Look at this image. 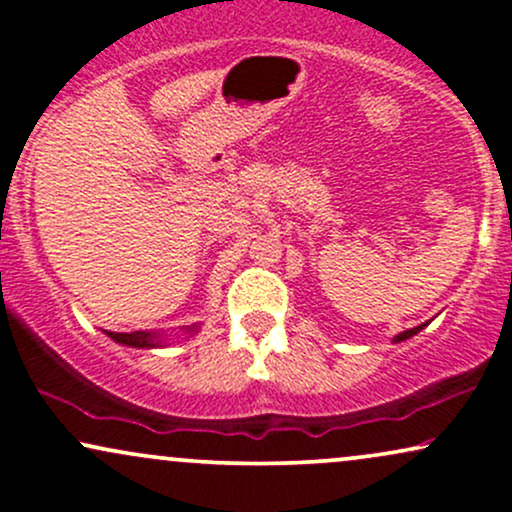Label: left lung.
<instances>
[{"label": "left lung", "mask_w": 512, "mask_h": 512, "mask_svg": "<svg viewBox=\"0 0 512 512\" xmlns=\"http://www.w3.org/2000/svg\"><path fill=\"white\" fill-rule=\"evenodd\" d=\"M428 325V322H426ZM426 325H419V327H414V330H407V332H402V334H397L395 337V342H404V339H409V337H414V334H419L421 330H424Z\"/></svg>", "instance_id": "left-lung-1"}]
</instances>
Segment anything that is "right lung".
Segmentation results:
<instances>
[{
	"instance_id": "right-lung-1",
	"label": "right lung",
	"mask_w": 512,
	"mask_h": 512,
	"mask_svg": "<svg viewBox=\"0 0 512 512\" xmlns=\"http://www.w3.org/2000/svg\"><path fill=\"white\" fill-rule=\"evenodd\" d=\"M197 330V327H192ZM110 339H115L117 344L134 346V349H154V346H161V334L158 332H108Z\"/></svg>"
}]
</instances>
